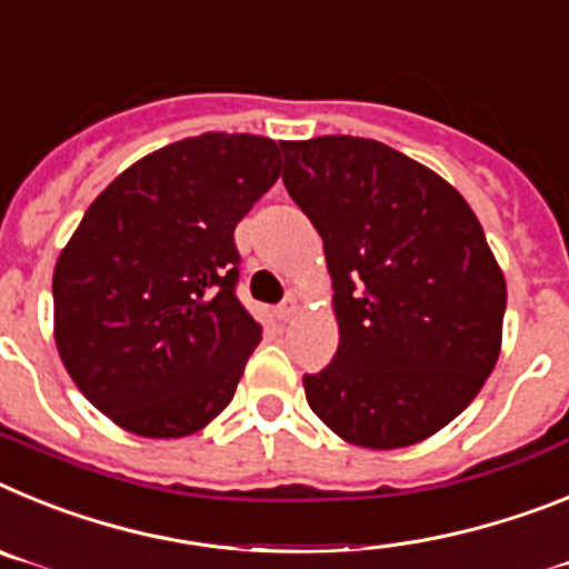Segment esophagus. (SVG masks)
<instances>
[{"label": "esophagus", "mask_w": 569, "mask_h": 569, "mask_svg": "<svg viewBox=\"0 0 569 569\" xmlns=\"http://www.w3.org/2000/svg\"><path fill=\"white\" fill-rule=\"evenodd\" d=\"M274 312H278L280 320H291V318H295V312H298V300L289 295V298H286L283 303L278 306V309H274Z\"/></svg>", "instance_id": "34e87169"}]
</instances>
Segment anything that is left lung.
<instances>
[{
    "label": "left lung",
    "mask_w": 569,
    "mask_h": 569,
    "mask_svg": "<svg viewBox=\"0 0 569 569\" xmlns=\"http://www.w3.org/2000/svg\"><path fill=\"white\" fill-rule=\"evenodd\" d=\"M283 186L323 237L340 343L303 375L343 441L418 443L463 412L501 352L507 283L447 180L363 137L280 142Z\"/></svg>",
    "instance_id": "obj_1"
}]
</instances>
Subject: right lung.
<instances>
[{
	"instance_id": "right-lung-1",
	"label": "right lung",
	"mask_w": 569,
	"mask_h": 569,
	"mask_svg": "<svg viewBox=\"0 0 569 569\" xmlns=\"http://www.w3.org/2000/svg\"><path fill=\"white\" fill-rule=\"evenodd\" d=\"M278 177L274 140L209 131L142 157L88 206L53 269V338L113 423L182 438L229 407L260 343L234 229Z\"/></svg>"
}]
</instances>
